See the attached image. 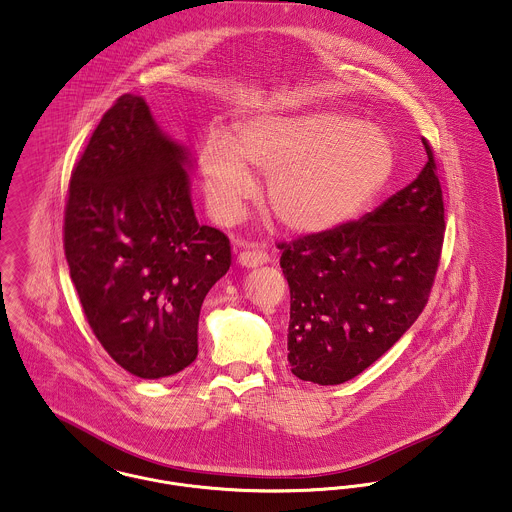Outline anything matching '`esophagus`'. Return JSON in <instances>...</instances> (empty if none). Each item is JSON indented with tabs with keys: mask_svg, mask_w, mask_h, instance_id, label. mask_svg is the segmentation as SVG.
<instances>
[{
	"mask_svg": "<svg viewBox=\"0 0 512 512\" xmlns=\"http://www.w3.org/2000/svg\"><path fill=\"white\" fill-rule=\"evenodd\" d=\"M271 255L263 249H245L238 255V263L241 267H247V269H255V267H261L265 263H269Z\"/></svg>",
	"mask_w": 512,
	"mask_h": 512,
	"instance_id": "34e87169",
	"label": "esophagus"
}]
</instances>
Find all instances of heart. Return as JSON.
Wrapping results in <instances>:
<instances>
[{"label": "heart", "mask_w": 512, "mask_h": 512, "mask_svg": "<svg viewBox=\"0 0 512 512\" xmlns=\"http://www.w3.org/2000/svg\"><path fill=\"white\" fill-rule=\"evenodd\" d=\"M201 166L212 211L222 220L238 218L255 193L253 168L271 174L272 214L294 232L319 234L352 220L385 187L394 151L381 129L344 114L261 116L238 137L209 131Z\"/></svg>", "instance_id": "1"}]
</instances>
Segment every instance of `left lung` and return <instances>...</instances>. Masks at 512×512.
<instances>
[{"mask_svg": "<svg viewBox=\"0 0 512 512\" xmlns=\"http://www.w3.org/2000/svg\"><path fill=\"white\" fill-rule=\"evenodd\" d=\"M420 176L379 209L278 243L290 286L288 363L301 381L340 385L379 360L427 305L445 240V205L425 137Z\"/></svg>", "mask_w": 512, "mask_h": 512, "instance_id": "obj_1", "label": "left lung"}]
</instances>
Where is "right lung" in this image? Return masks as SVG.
<instances>
[{"label": "right lung", "instance_id": "1", "mask_svg": "<svg viewBox=\"0 0 512 512\" xmlns=\"http://www.w3.org/2000/svg\"><path fill=\"white\" fill-rule=\"evenodd\" d=\"M187 156L123 94L92 131L65 201L63 249L94 336L141 379L191 365L205 296L232 265L224 232L201 226Z\"/></svg>", "mask_w": 512, "mask_h": 512}]
</instances>
